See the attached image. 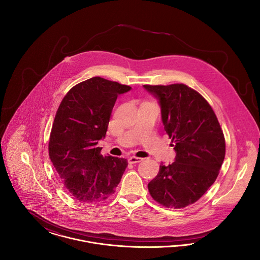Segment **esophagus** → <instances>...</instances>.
Here are the masks:
<instances>
[{
    "label": "esophagus",
    "instance_id": "34e87169",
    "mask_svg": "<svg viewBox=\"0 0 260 260\" xmlns=\"http://www.w3.org/2000/svg\"><path fill=\"white\" fill-rule=\"evenodd\" d=\"M143 160V159H141V158H138V157H131V158H128V162L129 164H136V162H139V161H141Z\"/></svg>",
    "mask_w": 260,
    "mask_h": 260
}]
</instances>
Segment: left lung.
Returning a JSON list of instances; mask_svg holds the SVG:
<instances>
[{
	"mask_svg": "<svg viewBox=\"0 0 260 260\" xmlns=\"http://www.w3.org/2000/svg\"><path fill=\"white\" fill-rule=\"evenodd\" d=\"M143 87L158 100L161 122L175 151L148 183L152 198L167 208L194 204L213 184L225 157V139L208 101L183 84Z\"/></svg>",
	"mask_w": 260,
	"mask_h": 260,
	"instance_id": "1",
	"label": "left lung"
}]
</instances>
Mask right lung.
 <instances>
[{
  "label": "right lung",
  "mask_w": 260,
  "mask_h": 260,
  "mask_svg": "<svg viewBox=\"0 0 260 260\" xmlns=\"http://www.w3.org/2000/svg\"><path fill=\"white\" fill-rule=\"evenodd\" d=\"M132 87L100 77L72 87L62 99L49 143L50 161L62 184L82 203H99L114 194L126 159L102 156L99 140L106 136L118 95Z\"/></svg>",
  "instance_id": "1"
}]
</instances>
